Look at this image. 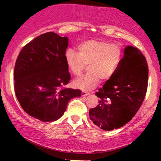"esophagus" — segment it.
I'll use <instances>...</instances> for the list:
<instances>
[{"instance_id":"esophagus-1","label":"esophagus","mask_w":161,"mask_h":161,"mask_svg":"<svg viewBox=\"0 0 161 161\" xmlns=\"http://www.w3.org/2000/svg\"><path fill=\"white\" fill-rule=\"evenodd\" d=\"M88 95H89V92H85V91L82 92V96H83V97H85V96H87Z\"/></svg>"}]
</instances>
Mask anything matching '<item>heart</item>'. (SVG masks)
<instances>
[{
  "label": "heart",
  "mask_w": 161,
  "mask_h": 161,
  "mask_svg": "<svg viewBox=\"0 0 161 161\" xmlns=\"http://www.w3.org/2000/svg\"><path fill=\"white\" fill-rule=\"evenodd\" d=\"M78 53L69 48L64 55L66 65L75 76L82 74L88 65V73L74 81V86L83 90L97 86L100 79L108 81L116 74L123 58L121 47L107 41L90 39L77 46Z\"/></svg>",
  "instance_id": "b5f03b06"
}]
</instances>
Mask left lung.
Masks as SVG:
<instances>
[{
	"mask_svg": "<svg viewBox=\"0 0 161 161\" xmlns=\"http://www.w3.org/2000/svg\"><path fill=\"white\" fill-rule=\"evenodd\" d=\"M148 68L145 56L136 47H125L116 74L95 93L99 104L89 110V116L104 130L123 126L142 104L147 88Z\"/></svg>",
	"mask_w": 161,
	"mask_h": 161,
	"instance_id": "obj_1",
	"label": "left lung"
}]
</instances>
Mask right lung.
Listing matches in <instances>:
<instances>
[{
  "label": "right lung",
  "mask_w": 161,
  "mask_h": 161,
  "mask_svg": "<svg viewBox=\"0 0 161 161\" xmlns=\"http://www.w3.org/2000/svg\"><path fill=\"white\" fill-rule=\"evenodd\" d=\"M67 46V37L46 32L24 46L16 59V98L26 114L45 123L61 117L70 99L81 96L79 89L65 88L71 79L64 60Z\"/></svg>",
  "instance_id": "obj_1"
}]
</instances>
